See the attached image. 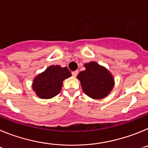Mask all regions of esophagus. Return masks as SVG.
Returning <instances> with one entry per match:
<instances>
[{"instance_id":"obj_1","label":"esophagus","mask_w":148,"mask_h":148,"mask_svg":"<svg viewBox=\"0 0 148 148\" xmlns=\"http://www.w3.org/2000/svg\"><path fill=\"white\" fill-rule=\"evenodd\" d=\"M78 70H76V71H73L72 72V75H73V77H76L77 75H78Z\"/></svg>"}]
</instances>
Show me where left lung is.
<instances>
[{"label":"left lung","mask_w":148,"mask_h":148,"mask_svg":"<svg viewBox=\"0 0 148 148\" xmlns=\"http://www.w3.org/2000/svg\"><path fill=\"white\" fill-rule=\"evenodd\" d=\"M84 66L86 70L77 75L84 93L93 99L105 98L114 87L112 74L95 61L84 64Z\"/></svg>","instance_id":"left-lung-1"}]
</instances>
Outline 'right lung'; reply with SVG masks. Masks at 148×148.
<instances>
[{"label": "right lung", "mask_w": 148, "mask_h": 148, "mask_svg": "<svg viewBox=\"0 0 148 148\" xmlns=\"http://www.w3.org/2000/svg\"><path fill=\"white\" fill-rule=\"evenodd\" d=\"M71 76L66 66L52 65L34 78L32 89L40 99H52L61 90L63 81Z\"/></svg>", "instance_id": "1"}]
</instances>
